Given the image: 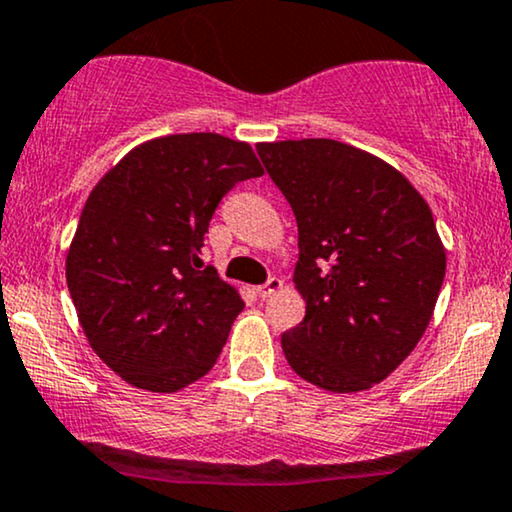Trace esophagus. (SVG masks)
Wrapping results in <instances>:
<instances>
[{"label": "esophagus", "instance_id": "esophagus-1", "mask_svg": "<svg viewBox=\"0 0 512 512\" xmlns=\"http://www.w3.org/2000/svg\"><path fill=\"white\" fill-rule=\"evenodd\" d=\"M281 288H283V281H281V278L274 276V278H269L267 283H262V286H257L255 293H257V297H262V300H267V297L278 293Z\"/></svg>", "mask_w": 512, "mask_h": 512}]
</instances>
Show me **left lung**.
Instances as JSON below:
<instances>
[{"label": "left lung", "instance_id": "obj_1", "mask_svg": "<svg viewBox=\"0 0 512 512\" xmlns=\"http://www.w3.org/2000/svg\"><path fill=\"white\" fill-rule=\"evenodd\" d=\"M297 219L307 312L281 335L288 364L328 392H361L413 352L446 252L423 196L385 160L333 139L257 144Z\"/></svg>", "mask_w": 512, "mask_h": 512}]
</instances>
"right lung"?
<instances>
[{
  "mask_svg": "<svg viewBox=\"0 0 512 512\" xmlns=\"http://www.w3.org/2000/svg\"><path fill=\"white\" fill-rule=\"evenodd\" d=\"M262 174L250 144L170 134L129 151L89 193L68 290L89 345L129 385L177 392L215 366L243 300L200 250L226 193Z\"/></svg>",
  "mask_w": 512,
  "mask_h": 512,
  "instance_id": "obj_1",
  "label": "right lung"
}]
</instances>
